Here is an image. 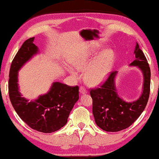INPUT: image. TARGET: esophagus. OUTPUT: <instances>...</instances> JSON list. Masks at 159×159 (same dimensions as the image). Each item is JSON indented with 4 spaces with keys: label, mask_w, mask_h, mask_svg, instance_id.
I'll return each mask as SVG.
<instances>
[{
    "label": "esophagus",
    "mask_w": 159,
    "mask_h": 159,
    "mask_svg": "<svg viewBox=\"0 0 159 159\" xmlns=\"http://www.w3.org/2000/svg\"><path fill=\"white\" fill-rule=\"evenodd\" d=\"M80 92L82 94H86V93H87V91L84 87H80Z\"/></svg>",
    "instance_id": "obj_1"
}]
</instances>
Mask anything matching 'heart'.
I'll return each mask as SVG.
<instances>
[{"label":"heart","instance_id":"1","mask_svg":"<svg viewBox=\"0 0 159 159\" xmlns=\"http://www.w3.org/2000/svg\"><path fill=\"white\" fill-rule=\"evenodd\" d=\"M91 54H82L72 60V66L79 70H84V77L89 86H97L103 83L112 71L115 64V54L112 50H105L94 58L90 64ZM69 72L77 76L76 72L70 69Z\"/></svg>","mask_w":159,"mask_h":159}]
</instances>
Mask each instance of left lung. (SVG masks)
<instances>
[{
    "mask_svg": "<svg viewBox=\"0 0 159 159\" xmlns=\"http://www.w3.org/2000/svg\"><path fill=\"white\" fill-rule=\"evenodd\" d=\"M135 59L129 66L137 67L143 75V91L140 97L132 102L125 101L117 92L115 79L118 72H112L100 88L90 91L93 99V115L97 126L107 132H117L129 127L143 112L150 92L151 71L145 56L137 43Z\"/></svg>",
    "mask_w": 159,
    "mask_h": 159,
    "instance_id": "left-lung-1",
    "label": "left lung"
}]
</instances>
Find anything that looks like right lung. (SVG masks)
I'll use <instances>...</instances> for the list:
<instances>
[{
    "instance_id": "right-lung-1",
    "label": "right lung",
    "mask_w": 159,
    "mask_h": 159,
    "mask_svg": "<svg viewBox=\"0 0 159 159\" xmlns=\"http://www.w3.org/2000/svg\"><path fill=\"white\" fill-rule=\"evenodd\" d=\"M35 38L28 39L16 53L11 64L9 75V96L14 109L31 129L49 133L59 130L68 122L74 105L79 100V87L63 83H52L47 93L29 101L19 91V71L35 55L40 53L33 43Z\"/></svg>"
}]
</instances>
